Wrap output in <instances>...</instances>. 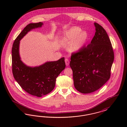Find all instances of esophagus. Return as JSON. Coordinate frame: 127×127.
<instances>
[{
    "label": "esophagus",
    "mask_w": 127,
    "mask_h": 127,
    "mask_svg": "<svg viewBox=\"0 0 127 127\" xmlns=\"http://www.w3.org/2000/svg\"><path fill=\"white\" fill-rule=\"evenodd\" d=\"M65 63H66V66H68L69 65V61L68 60V59H66L65 60Z\"/></svg>",
    "instance_id": "1"
}]
</instances>
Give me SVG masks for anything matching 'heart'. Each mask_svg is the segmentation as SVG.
Masks as SVG:
<instances>
[{
  "mask_svg": "<svg viewBox=\"0 0 127 127\" xmlns=\"http://www.w3.org/2000/svg\"><path fill=\"white\" fill-rule=\"evenodd\" d=\"M82 31L77 27H73L65 33L63 39L71 43L69 47V50L71 52H77L82 48L86 42L88 34L86 32Z\"/></svg>",
  "mask_w": 127,
  "mask_h": 127,
  "instance_id": "1",
  "label": "heart"
}]
</instances>
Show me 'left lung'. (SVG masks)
<instances>
[{
	"instance_id": "left-lung-1",
	"label": "left lung",
	"mask_w": 127,
	"mask_h": 127,
	"mask_svg": "<svg viewBox=\"0 0 127 127\" xmlns=\"http://www.w3.org/2000/svg\"><path fill=\"white\" fill-rule=\"evenodd\" d=\"M96 32L91 43L71 56L76 89L84 94L100 89L109 80L114 54L108 34L102 27L94 23Z\"/></svg>"
}]
</instances>
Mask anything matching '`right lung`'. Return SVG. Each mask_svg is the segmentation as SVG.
Here are the masks:
<instances>
[{
	"mask_svg": "<svg viewBox=\"0 0 127 127\" xmlns=\"http://www.w3.org/2000/svg\"><path fill=\"white\" fill-rule=\"evenodd\" d=\"M42 22L28 25L15 40L12 49V72L15 80L25 91L41 97L53 90L57 78L66 66L65 58L48 61L39 66H29L21 60L20 40L30 30L41 28Z\"/></svg>",
	"mask_w": 127,
	"mask_h": 127,
	"instance_id": "right-lung-1",
	"label": "right lung"
}]
</instances>
